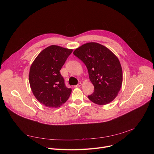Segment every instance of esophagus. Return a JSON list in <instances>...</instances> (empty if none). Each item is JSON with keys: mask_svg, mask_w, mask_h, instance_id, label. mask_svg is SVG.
<instances>
[{"mask_svg": "<svg viewBox=\"0 0 154 154\" xmlns=\"http://www.w3.org/2000/svg\"><path fill=\"white\" fill-rule=\"evenodd\" d=\"M82 86V83H79L77 85H75V88H78V87H80Z\"/></svg>", "mask_w": 154, "mask_h": 154, "instance_id": "34e87169", "label": "esophagus"}]
</instances>
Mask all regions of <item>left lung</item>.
Instances as JSON below:
<instances>
[{
	"mask_svg": "<svg viewBox=\"0 0 154 154\" xmlns=\"http://www.w3.org/2000/svg\"><path fill=\"white\" fill-rule=\"evenodd\" d=\"M73 54L86 65L94 91L88 96L94 103L103 105L118 96L122 83V70L118 58L97 42H88Z\"/></svg>",
	"mask_w": 154,
	"mask_h": 154,
	"instance_id": "1",
	"label": "left lung"
}]
</instances>
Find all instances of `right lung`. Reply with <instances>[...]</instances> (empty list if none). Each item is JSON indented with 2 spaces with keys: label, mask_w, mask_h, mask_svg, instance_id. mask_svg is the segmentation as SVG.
<instances>
[{
  "label": "right lung",
  "mask_w": 154,
  "mask_h": 154,
  "mask_svg": "<svg viewBox=\"0 0 154 154\" xmlns=\"http://www.w3.org/2000/svg\"><path fill=\"white\" fill-rule=\"evenodd\" d=\"M72 49L52 45L42 50L32 63L29 83L36 99L49 108H58L69 99L71 89L65 86L61 70Z\"/></svg>",
  "instance_id": "obj_1"
}]
</instances>
